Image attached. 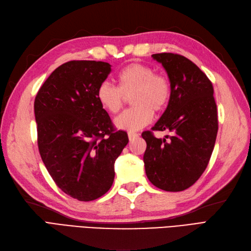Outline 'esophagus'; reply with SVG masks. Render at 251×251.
Here are the masks:
<instances>
[{"label":"esophagus","mask_w":251,"mask_h":251,"mask_svg":"<svg viewBox=\"0 0 251 251\" xmlns=\"http://www.w3.org/2000/svg\"><path fill=\"white\" fill-rule=\"evenodd\" d=\"M127 136H128V139L132 140V139H134V138H137L138 136H139V134L135 133V132H128V133H127Z\"/></svg>","instance_id":"34e87169"}]
</instances>
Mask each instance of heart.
I'll list each match as a JSON object with an SVG mask.
<instances>
[{
    "mask_svg": "<svg viewBox=\"0 0 251 251\" xmlns=\"http://www.w3.org/2000/svg\"><path fill=\"white\" fill-rule=\"evenodd\" d=\"M118 87L103 81L97 88L96 96L101 107L111 114L124 108L126 97L133 107L115 120L119 128L136 131L149 125L156 113L163 112L172 97V83L163 73L141 63L126 66L117 75Z\"/></svg>",
    "mask_w": 251,
    "mask_h": 251,
    "instance_id": "b5f03b06",
    "label": "heart"
}]
</instances>
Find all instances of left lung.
Instances as JSON below:
<instances>
[{"label":"left lung","instance_id":"left-lung-1","mask_svg":"<svg viewBox=\"0 0 251 251\" xmlns=\"http://www.w3.org/2000/svg\"><path fill=\"white\" fill-rule=\"evenodd\" d=\"M172 83V97L161 118L142 132L147 141L143 161L149 180L166 192L194 185L206 170L218 133L214 87L200 68L177 53H157ZM170 130L166 139L153 132Z\"/></svg>","mask_w":251,"mask_h":251}]
</instances>
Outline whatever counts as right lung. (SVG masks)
Returning <instances> with one entry per match:
<instances>
[{
  "mask_svg": "<svg viewBox=\"0 0 251 251\" xmlns=\"http://www.w3.org/2000/svg\"><path fill=\"white\" fill-rule=\"evenodd\" d=\"M111 65L70 60L57 67L34 100L37 147L55 184L78 201H93L111 188L114 162L128 142L97 100Z\"/></svg>",
  "mask_w": 251,
  "mask_h": 251,
  "instance_id": "right-lung-1",
  "label": "right lung"
}]
</instances>
